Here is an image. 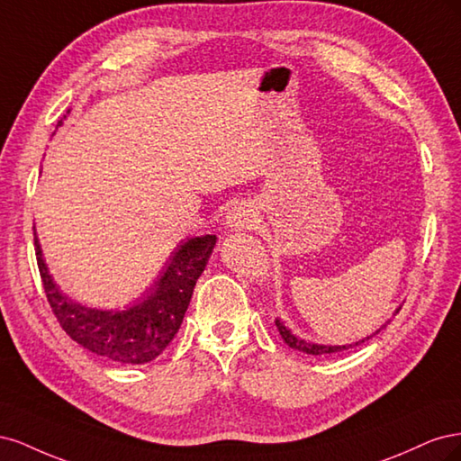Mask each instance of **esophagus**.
<instances>
[{"instance_id": "esophagus-1", "label": "esophagus", "mask_w": 461, "mask_h": 461, "mask_svg": "<svg viewBox=\"0 0 461 461\" xmlns=\"http://www.w3.org/2000/svg\"><path fill=\"white\" fill-rule=\"evenodd\" d=\"M256 222H258V215L254 212V207L248 205V203L232 205L229 212H227V217H225V227L230 232L254 229Z\"/></svg>"}]
</instances>
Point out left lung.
Returning <instances> with one entry per match:
<instances>
[{"mask_svg":"<svg viewBox=\"0 0 461 461\" xmlns=\"http://www.w3.org/2000/svg\"><path fill=\"white\" fill-rule=\"evenodd\" d=\"M398 312H400V305H398V308L394 310V313H393V315H396ZM388 323H390V321H386V323H384L383 327H379V329H376L373 334H369V337L361 339V340H357V342H352V344H342V346H332V344H317V342L303 340V339L296 337V334L292 332V330L286 327V323H285L283 319H276V321H275V325H276L278 332H281L283 340L292 348V350H298V352L310 354V356H329V354H339V352H344V350H350V348L359 346L361 342H366V340H369L371 337H375V334H379V332H381Z\"/></svg>","mask_w":461,"mask_h":461,"instance_id":"8db88e82","label":"left lung"}]
</instances>
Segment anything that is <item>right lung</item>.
<instances>
[{"instance_id":"right-lung-1","label":"right lung","mask_w":461,"mask_h":461,"mask_svg":"<svg viewBox=\"0 0 461 461\" xmlns=\"http://www.w3.org/2000/svg\"><path fill=\"white\" fill-rule=\"evenodd\" d=\"M63 121H59V127ZM215 242V234L190 236L171 252L158 278L140 298L122 310H104L77 302L55 283L34 227L41 283L65 332L86 350L127 366H142L156 359L175 339L183 325L194 286L203 273L209 256L213 254Z\"/></svg>"}]
</instances>
